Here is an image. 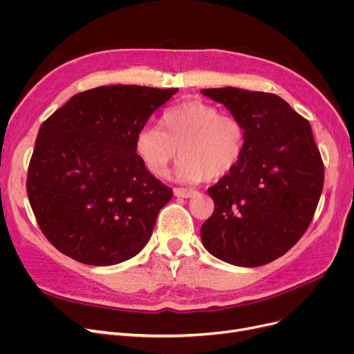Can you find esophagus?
Here are the masks:
<instances>
[{
	"label": "esophagus",
	"mask_w": 354,
	"mask_h": 354,
	"mask_svg": "<svg viewBox=\"0 0 354 354\" xmlns=\"http://www.w3.org/2000/svg\"><path fill=\"white\" fill-rule=\"evenodd\" d=\"M174 194H175V196H178V198H192V196L195 195V191L185 189V188H175V189H174Z\"/></svg>",
	"instance_id": "obj_1"
}]
</instances>
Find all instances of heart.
<instances>
[{"label":"heart","instance_id":"b5f03b06","mask_svg":"<svg viewBox=\"0 0 354 354\" xmlns=\"http://www.w3.org/2000/svg\"><path fill=\"white\" fill-rule=\"evenodd\" d=\"M162 129L145 124L135 135V153L153 176H165L171 162L182 156L176 176L189 183L230 175L243 159L245 129L236 118L221 115L214 104L188 100L167 109Z\"/></svg>","mask_w":354,"mask_h":354}]
</instances>
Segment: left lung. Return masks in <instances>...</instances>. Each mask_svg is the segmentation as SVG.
I'll use <instances>...</instances> for the list:
<instances>
[{"label": "left lung", "instance_id": "8db88e82", "mask_svg": "<svg viewBox=\"0 0 354 354\" xmlns=\"http://www.w3.org/2000/svg\"><path fill=\"white\" fill-rule=\"evenodd\" d=\"M245 129L235 169L208 189L215 209L201 227L205 250L238 267L284 255L307 231L323 191L324 165L308 120L272 93L203 88Z\"/></svg>", "mask_w": 354, "mask_h": 354}]
</instances>
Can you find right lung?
<instances>
[{
	"instance_id": "add662e5",
	"label": "right lung",
	"mask_w": 354,
	"mask_h": 354,
	"mask_svg": "<svg viewBox=\"0 0 354 354\" xmlns=\"http://www.w3.org/2000/svg\"><path fill=\"white\" fill-rule=\"evenodd\" d=\"M176 91L96 87L73 96L40 126L27 195L60 252L87 266H115L147 244L174 192L146 171L135 135Z\"/></svg>"
}]
</instances>
